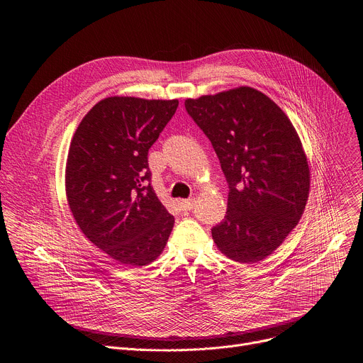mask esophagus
Returning <instances> with one entry per match:
<instances>
[{"label": "esophagus", "mask_w": 363, "mask_h": 363, "mask_svg": "<svg viewBox=\"0 0 363 363\" xmlns=\"http://www.w3.org/2000/svg\"><path fill=\"white\" fill-rule=\"evenodd\" d=\"M178 205L182 211H191L195 206V199H179Z\"/></svg>", "instance_id": "esophagus-1"}]
</instances>
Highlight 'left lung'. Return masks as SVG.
Listing matches in <instances>:
<instances>
[{"instance_id":"left-lung-1","label":"left lung","mask_w":363,"mask_h":363,"mask_svg":"<svg viewBox=\"0 0 363 363\" xmlns=\"http://www.w3.org/2000/svg\"><path fill=\"white\" fill-rule=\"evenodd\" d=\"M210 139L228 184L217 247L238 263H258L297 225L308 196L306 155L289 118L262 91L238 87L185 100Z\"/></svg>"}]
</instances>
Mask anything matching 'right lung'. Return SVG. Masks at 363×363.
Listing matches in <instances>:
<instances>
[{"mask_svg": "<svg viewBox=\"0 0 363 363\" xmlns=\"http://www.w3.org/2000/svg\"><path fill=\"white\" fill-rule=\"evenodd\" d=\"M177 108L178 100L108 97L83 118L70 145L73 217L97 248L128 267L153 262L175 223L150 185L147 152Z\"/></svg>", "mask_w": 363, "mask_h": 363, "instance_id": "1", "label": "right lung"}]
</instances>
